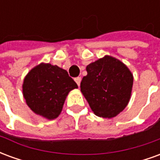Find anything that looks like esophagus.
I'll return each instance as SVG.
<instances>
[{
  "mask_svg": "<svg viewBox=\"0 0 160 160\" xmlns=\"http://www.w3.org/2000/svg\"><path fill=\"white\" fill-rule=\"evenodd\" d=\"M74 80H75V82L77 83V85H78V86H80V81H81V78H80V77H77V78L74 79Z\"/></svg>",
  "mask_w": 160,
  "mask_h": 160,
  "instance_id": "obj_1",
  "label": "esophagus"
}]
</instances>
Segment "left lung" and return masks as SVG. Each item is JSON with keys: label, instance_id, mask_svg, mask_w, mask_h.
Returning <instances> with one entry per match:
<instances>
[{"label": "left lung", "instance_id": "8db88e82", "mask_svg": "<svg viewBox=\"0 0 160 160\" xmlns=\"http://www.w3.org/2000/svg\"><path fill=\"white\" fill-rule=\"evenodd\" d=\"M80 91L94 114L104 118L118 116L130 99L133 74L119 60L110 56L90 63Z\"/></svg>", "mask_w": 160, "mask_h": 160}]
</instances>
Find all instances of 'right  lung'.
<instances>
[{
  "label": "right lung",
  "instance_id": "obj_1",
  "mask_svg": "<svg viewBox=\"0 0 160 160\" xmlns=\"http://www.w3.org/2000/svg\"><path fill=\"white\" fill-rule=\"evenodd\" d=\"M22 88L30 109L53 120L62 112L68 92L78 86L66 70L49 63H40L25 77Z\"/></svg>",
  "mask_w": 160,
  "mask_h": 160
}]
</instances>
